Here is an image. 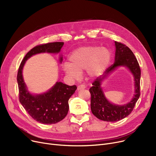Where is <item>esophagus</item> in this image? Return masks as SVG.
I'll return each instance as SVG.
<instances>
[{
	"instance_id": "esophagus-1",
	"label": "esophagus",
	"mask_w": 156,
	"mask_h": 156,
	"mask_svg": "<svg viewBox=\"0 0 156 156\" xmlns=\"http://www.w3.org/2000/svg\"><path fill=\"white\" fill-rule=\"evenodd\" d=\"M86 87L84 85H80L78 86V90H83L85 89Z\"/></svg>"
}]
</instances>
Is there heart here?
<instances>
[{
	"label": "heart",
	"mask_w": 156,
	"mask_h": 156,
	"mask_svg": "<svg viewBox=\"0 0 156 156\" xmlns=\"http://www.w3.org/2000/svg\"><path fill=\"white\" fill-rule=\"evenodd\" d=\"M69 63L63 64L65 73L73 79H78L87 69L90 78L101 76L109 66L111 53L108 48L97 46L81 47L74 51L69 56Z\"/></svg>",
	"instance_id": "obj_1"
}]
</instances>
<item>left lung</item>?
I'll use <instances>...</instances> for the list:
<instances>
[{
  "instance_id": "obj_1",
  "label": "left lung",
  "mask_w": 156,
  "mask_h": 156,
  "mask_svg": "<svg viewBox=\"0 0 156 156\" xmlns=\"http://www.w3.org/2000/svg\"><path fill=\"white\" fill-rule=\"evenodd\" d=\"M115 59L114 64L104 72L102 76L95 79L89 91L91 94V111L94 115L102 121L114 122L127 117L133 111L140 95V81L141 71L133 52L125 44L115 42ZM125 66L134 75L135 94L133 99L124 105L112 104L107 99L101 88L102 81L118 67Z\"/></svg>"
}]
</instances>
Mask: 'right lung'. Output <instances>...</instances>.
<instances>
[{
  "label": "right lung",
  "mask_w": 156,
  "mask_h": 156,
  "mask_svg": "<svg viewBox=\"0 0 156 156\" xmlns=\"http://www.w3.org/2000/svg\"><path fill=\"white\" fill-rule=\"evenodd\" d=\"M64 42H52L37 45L24 56L18 72L17 81L19 88V99L30 116L42 124H55L62 120L69 110L68 101L75 92L76 85L69 86L62 82L56 83L47 92L34 95L29 92L23 77V69L28 59L39 53L57 54ZM60 62L62 57H60Z\"/></svg>",
  "instance_id": "add662e5"
}]
</instances>
